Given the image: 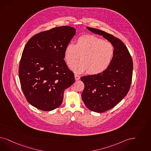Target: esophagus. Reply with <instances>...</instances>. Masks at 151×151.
Returning a JSON list of instances; mask_svg holds the SVG:
<instances>
[{"instance_id": "esophagus-1", "label": "esophagus", "mask_w": 151, "mask_h": 151, "mask_svg": "<svg viewBox=\"0 0 151 151\" xmlns=\"http://www.w3.org/2000/svg\"><path fill=\"white\" fill-rule=\"evenodd\" d=\"M75 80H78L80 78V76L79 75H78L76 74L75 75Z\"/></svg>"}]
</instances>
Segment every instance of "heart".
<instances>
[{"instance_id": "1", "label": "heart", "mask_w": 151, "mask_h": 151, "mask_svg": "<svg viewBox=\"0 0 151 151\" xmlns=\"http://www.w3.org/2000/svg\"><path fill=\"white\" fill-rule=\"evenodd\" d=\"M114 53V47L111 42L94 35H83L78 37L75 45H67L64 59L71 66L80 55L81 60L74 63L71 68L73 71L80 74L88 71L91 74H98L109 66Z\"/></svg>"}]
</instances>
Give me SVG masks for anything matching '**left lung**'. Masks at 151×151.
<instances>
[{
    "mask_svg": "<svg viewBox=\"0 0 151 151\" xmlns=\"http://www.w3.org/2000/svg\"><path fill=\"white\" fill-rule=\"evenodd\" d=\"M111 42L114 56L108 68L103 73L81 78L85 85L81 94L88 109L103 113L114 108L128 93L132 83L133 61L124 43L118 38L100 29L87 27Z\"/></svg>",
    "mask_w": 151,
    "mask_h": 151,
    "instance_id": "left-lung-1",
    "label": "left lung"
}]
</instances>
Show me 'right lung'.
Listing matches in <instances>:
<instances>
[{
  "mask_svg": "<svg viewBox=\"0 0 151 151\" xmlns=\"http://www.w3.org/2000/svg\"><path fill=\"white\" fill-rule=\"evenodd\" d=\"M75 34L72 27H55L35 35L24 48L19 67L21 88L28 102L38 109L57 108L64 91L75 82L63 58Z\"/></svg>",
  "mask_w": 151,
  "mask_h": 151,
  "instance_id": "1",
  "label": "right lung"
}]
</instances>
